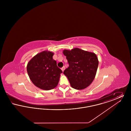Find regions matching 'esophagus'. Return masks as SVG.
Segmentation results:
<instances>
[{
    "instance_id": "34e87169",
    "label": "esophagus",
    "mask_w": 131,
    "mask_h": 131,
    "mask_svg": "<svg viewBox=\"0 0 131 131\" xmlns=\"http://www.w3.org/2000/svg\"><path fill=\"white\" fill-rule=\"evenodd\" d=\"M65 67L64 66H63L62 68H61V70H62V71L63 72L64 71V70H65Z\"/></svg>"
}]
</instances>
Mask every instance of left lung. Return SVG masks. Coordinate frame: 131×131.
Instances as JSON below:
<instances>
[{
  "instance_id": "obj_1",
  "label": "left lung",
  "mask_w": 131,
  "mask_h": 131,
  "mask_svg": "<svg viewBox=\"0 0 131 131\" xmlns=\"http://www.w3.org/2000/svg\"><path fill=\"white\" fill-rule=\"evenodd\" d=\"M63 53L69 63V67L63 73L75 89H85L93 81L98 67L99 61L96 54L92 52L74 48L64 50Z\"/></svg>"
}]
</instances>
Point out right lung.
<instances>
[{"label": "right lung", "instance_id": "1", "mask_svg": "<svg viewBox=\"0 0 131 131\" xmlns=\"http://www.w3.org/2000/svg\"><path fill=\"white\" fill-rule=\"evenodd\" d=\"M53 55L51 51L44 50L32 57L27 65V72L32 83L45 90L56 87L62 73L52 58Z\"/></svg>", "mask_w": 131, "mask_h": 131}]
</instances>
